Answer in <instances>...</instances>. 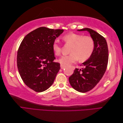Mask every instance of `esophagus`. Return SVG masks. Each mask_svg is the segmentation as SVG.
Segmentation results:
<instances>
[{
  "mask_svg": "<svg viewBox=\"0 0 123 123\" xmlns=\"http://www.w3.org/2000/svg\"><path fill=\"white\" fill-rule=\"evenodd\" d=\"M65 67H66V66H65V65H62V64L61 65V68L62 69H64V68H65Z\"/></svg>",
  "mask_w": 123,
  "mask_h": 123,
  "instance_id": "34e87169",
  "label": "esophagus"
}]
</instances>
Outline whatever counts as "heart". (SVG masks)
<instances>
[{"mask_svg":"<svg viewBox=\"0 0 123 123\" xmlns=\"http://www.w3.org/2000/svg\"><path fill=\"white\" fill-rule=\"evenodd\" d=\"M62 40L65 44H71V47L69 51L71 53L59 58V62L62 65H69L75 62L78 59L80 62H85L91 56L94 52V42L89 36L70 33L62 37ZM52 48L56 55L61 54L62 46L58 40L53 42Z\"/></svg>","mask_w":123,"mask_h":123,"instance_id":"obj_1","label":"heart"}]
</instances>
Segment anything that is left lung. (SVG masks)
<instances>
[{
  "instance_id": "8db88e82",
  "label": "left lung",
  "mask_w": 123,
  "mask_h": 123,
  "mask_svg": "<svg viewBox=\"0 0 123 123\" xmlns=\"http://www.w3.org/2000/svg\"><path fill=\"white\" fill-rule=\"evenodd\" d=\"M90 33L95 43L94 52L88 60L83 63L82 69L75 68L69 78L71 86L77 91L87 92L92 90L102 79L108 62V48L105 38L89 28L78 30Z\"/></svg>"
}]
</instances>
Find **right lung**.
Segmentation results:
<instances>
[{"instance_id": "1", "label": "right lung", "mask_w": 123, "mask_h": 123, "mask_svg": "<svg viewBox=\"0 0 123 123\" xmlns=\"http://www.w3.org/2000/svg\"><path fill=\"white\" fill-rule=\"evenodd\" d=\"M62 29L40 27L29 33L18 48L17 65L24 83L37 92L46 90L53 84L60 64L55 62L52 45Z\"/></svg>"}]
</instances>
